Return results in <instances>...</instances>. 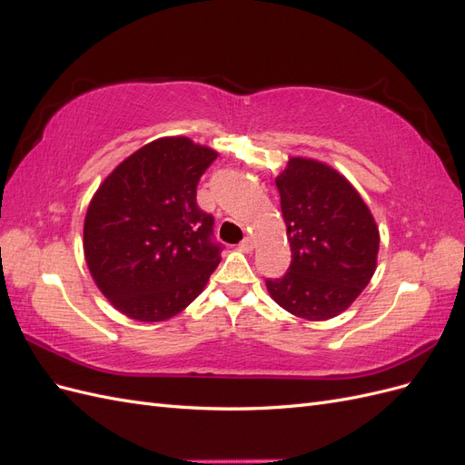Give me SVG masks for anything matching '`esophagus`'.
Wrapping results in <instances>:
<instances>
[{
	"label": "esophagus",
	"instance_id": "1",
	"mask_svg": "<svg viewBox=\"0 0 465 465\" xmlns=\"http://www.w3.org/2000/svg\"><path fill=\"white\" fill-rule=\"evenodd\" d=\"M241 248L244 250V252H252L256 248V241L252 236H244V241L241 242Z\"/></svg>",
	"mask_w": 465,
	"mask_h": 465
}]
</instances>
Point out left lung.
<instances>
[{
	"instance_id": "left-lung-1",
	"label": "left lung",
	"mask_w": 465,
	"mask_h": 465,
	"mask_svg": "<svg viewBox=\"0 0 465 465\" xmlns=\"http://www.w3.org/2000/svg\"><path fill=\"white\" fill-rule=\"evenodd\" d=\"M287 224L291 265L265 279L272 299L304 320L333 318L369 285L376 270L378 227L359 192L331 166L291 159L275 178Z\"/></svg>"
}]
</instances>
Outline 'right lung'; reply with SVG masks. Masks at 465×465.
<instances>
[{
  "instance_id": "1",
  "label": "right lung",
  "mask_w": 465,
  "mask_h": 465,
  "mask_svg": "<svg viewBox=\"0 0 465 465\" xmlns=\"http://www.w3.org/2000/svg\"><path fill=\"white\" fill-rule=\"evenodd\" d=\"M215 159L188 137H163L130 154L96 190L83 250L94 283L125 316L173 318L219 265L215 219L195 202Z\"/></svg>"
}]
</instances>
